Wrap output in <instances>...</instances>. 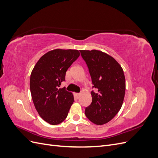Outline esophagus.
<instances>
[{
	"label": "esophagus",
	"instance_id": "obj_1",
	"mask_svg": "<svg viewBox=\"0 0 158 158\" xmlns=\"http://www.w3.org/2000/svg\"><path fill=\"white\" fill-rule=\"evenodd\" d=\"M75 95L77 98H79L80 97V94H75Z\"/></svg>",
	"mask_w": 158,
	"mask_h": 158
}]
</instances>
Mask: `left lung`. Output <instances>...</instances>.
Returning a JSON list of instances; mask_svg holds the SVG:
<instances>
[{
	"label": "left lung",
	"mask_w": 158,
	"mask_h": 158,
	"mask_svg": "<svg viewBox=\"0 0 158 158\" xmlns=\"http://www.w3.org/2000/svg\"><path fill=\"white\" fill-rule=\"evenodd\" d=\"M86 63L94 88L92 102L85 109V116L98 125H104L120 111L125 98V77L121 66L113 57L99 50H80Z\"/></svg>",
	"instance_id": "obj_1"
}]
</instances>
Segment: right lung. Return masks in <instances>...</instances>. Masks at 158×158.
Segmentation results:
<instances>
[{
    "mask_svg": "<svg viewBox=\"0 0 158 158\" xmlns=\"http://www.w3.org/2000/svg\"><path fill=\"white\" fill-rule=\"evenodd\" d=\"M80 55L76 49L49 51L31 71L30 87L33 104L40 116L50 125L64 121L74 102L73 93L59 87L65 80L66 70Z\"/></svg>",
    "mask_w": 158,
    "mask_h": 158,
    "instance_id": "add662e5",
    "label": "right lung"
}]
</instances>
